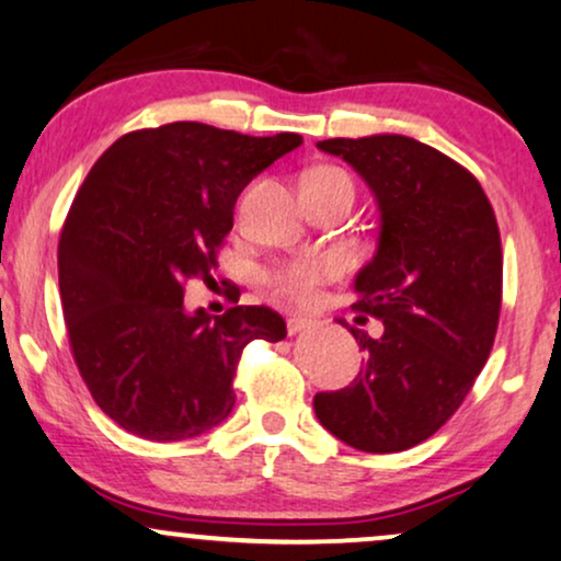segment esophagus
Segmentation results:
<instances>
[{
    "mask_svg": "<svg viewBox=\"0 0 561 561\" xmlns=\"http://www.w3.org/2000/svg\"><path fill=\"white\" fill-rule=\"evenodd\" d=\"M310 325H313L310 318H302V316H289L287 318V333H289V336H295V333L310 329Z\"/></svg>",
    "mask_w": 561,
    "mask_h": 561,
    "instance_id": "34e87169",
    "label": "esophagus"
}]
</instances>
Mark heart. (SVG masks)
Returning <instances> with one entry per match:
<instances>
[{"mask_svg": "<svg viewBox=\"0 0 561 561\" xmlns=\"http://www.w3.org/2000/svg\"><path fill=\"white\" fill-rule=\"evenodd\" d=\"M313 173L346 175L339 168H318ZM342 274V261L331 253H318V256H297L285 264L268 268L266 285L274 289L282 300L297 305V308H310L321 297V287Z\"/></svg>", "mask_w": 561, "mask_h": 561, "instance_id": "1", "label": "heart"}]
</instances>
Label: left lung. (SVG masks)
I'll use <instances>...</instances> for the list:
<instances>
[{
  "label": "left lung",
  "instance_id": "1",
  "mask_svg": "<svg viewBox=\"0 0 561 561\" xmlns=\"http://www.w3.org/2000/svg\"><path fill=\"white\" fill-rule=\"evenodd\" d=\"M318 147L350 162L378 198V251L354 279V310L382 321V336L352 329L365 363L342 391L316 393V416L357 450H409L456 414L492 352L502 305L497 217L469 170L411 137Z\"/></svg>",
  "mask_w": 561,
  "mask_h": 561
}]
</instances>
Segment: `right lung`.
<instances>
[{"label":"right lung","mask_w":561,"mask_h":561,"mask_svg":"<svg viewBox=\"0 0 561 561\" xmlns=\"http://www.w3.org/2000/svg\"><path fill=\"white\" fill-rule=\"evenodd\" d=\"M300 145L175 122L124 134L82 181L59 238L61 308L77 370L122 430L175 443L217 427L245 344L287 336L266 305L191 313L183 293L211 279L240 191Z\"/></svg>","instance_id":"right-lung-1"}]
</instances>
